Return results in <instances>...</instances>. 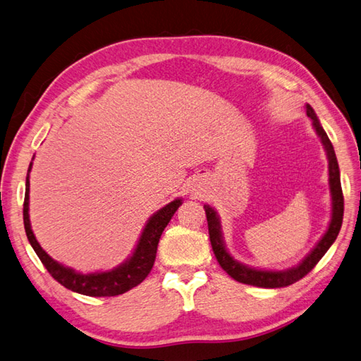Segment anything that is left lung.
<instances>
[{
    "label": "left lung",
    "mask_w": 361,
    "mask_h": 361,
    "mask_svg": "<svg viewBox=\"0 0 361 361\" xmlns=\"http://www.w3.org/2000/svg\"><path fill=\"white\" fill-rule=\"evenodd\" d=\"M306 114L314 122V128L317 134L322 139L324 149L327 153V160H329V185H331V195H332V219L329 224V228L324 233V236L319 239V243L315 245L306 258H304L298 266L292 267L289 270H258L247 267L244 264L235 261L231 258L230 253L227 252L226 244H224L222 233H221V222L218 214L213 210L210 205H204L207 222H208V235H210V243L213 247V253L218 259L219 266L227 271V274L236 279L238 283L250 284L256 287H266V289H276V287H286L290 286L296 281H300L301 278L306 276L309 271L314 269L318 261L323 258L324 253L329 250V247L335 243V239L338 236V231L343 224V212H344V199L341 191V182H340V168L337 162V156L332 143L327 137L323 126L319 125V120L315 114V111L312 109L310 105H306Z\"/></svg>",
    "instance_id": "obj_1"
}]
</instances>
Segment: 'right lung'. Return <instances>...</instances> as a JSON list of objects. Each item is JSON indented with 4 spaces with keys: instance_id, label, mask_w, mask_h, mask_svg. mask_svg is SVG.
Masks as SVG:
<instances>
[{
    "instance_id": "obj_1",
    "label": "right lung",
    "mask_w": 361,
    "mask_h": 361,
    "mask_svg": "<svg viewBox=\"0 0 361 361\" xmlns=\"http://www.w3.org/2000/svg\"><path fill=\"white\" fill-rule=\"evenodd\" d=\"M32 168V162L27 170L26 178V195H24V204H23V221H24V230L29 243L34 248L35 253L38 255L39 261L43 262V266L49 271L51 276L59 281L61 286H65L66 289L87 295V296H116L128 292L133 287L140 284L143 279L148 276V274L153 269V264L156 259L157 244L160 235H162L164 228L168 226V222L173 218V214L178 210L179 205L182 204L180 199L160 208L151 216L149 221L147 222L145 228L142 231V236L137 243V247L133 253V256L122 266H118L109 271H102V274H78V271L72 270L69 267L61 266L57 261H54L49 255H47L42 245L34 236V231L30 228L29 221V173Z\"/></svg>"
}]
</instances>
